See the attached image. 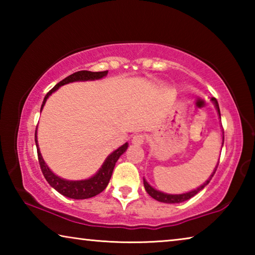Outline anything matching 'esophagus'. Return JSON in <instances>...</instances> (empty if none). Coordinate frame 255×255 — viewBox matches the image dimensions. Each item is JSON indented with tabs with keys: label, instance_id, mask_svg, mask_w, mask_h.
I'll use <instances>...</instances> for the list:
<instances>
[{
	"label": "esophagus",
	"instance_id": "esophagus-1",
	"mask_svg": "<svg viewBox=\"0 0 255 255\" xmlns=\"http://www.w3.org/2000/svg\"><path fill=\"white\" fill-rule=\"evenodd\" d=\"M144 140H145V135L144 133H136V135H133L132 137V144L135 145H141L144 144Z\"/></svg>",
	"mask_w": 255,
	"mask_h": 255
}]
</instances>
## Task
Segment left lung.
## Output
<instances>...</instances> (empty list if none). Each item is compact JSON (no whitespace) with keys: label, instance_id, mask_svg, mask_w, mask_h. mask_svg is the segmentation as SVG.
Segmentation results:
<instances>
[{"label":"left lung","instance_id":"left-lung-1","mask_svg":"<svg viewBox=\"0 0 255 255\" xmlns=\"http://www.w3.org/2000/svg\"><path fill=\"white\" fill-rule=\"evenodd\" d=\"M211 101L214 102V105L216 107V110H217L219 117H221V110H219V106H218L217 100H216L215 98H211ZM223 144H224V136H223ZM217 166H218V164H217ZM217 166L215 167L213 174L209 176V179L207 180L204 184H201L199 188L192 190V191H189V192H185V193H181V195H169V193H164V192L158 191V190L154 189L153 187H150L147 181H146L145 179H144V187H145V190H146V191H147L148 195L152 197V198H154L155 200L164 202V204H179V202H183L185 200H189L190 198H192L193 196H196L198 192L201 191V190L204 189L206 185L210 182L211 178H213L216 170H217Z\"/></svg>","mask_w":255,"mask_h":255}]
</instances>
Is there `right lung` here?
<instances>
[{"mask_svg": "<svg viewBox=\"0 0 255 255\" xmlns=\"http://www.w3.org/2000/svg\"><path fill=\"white\" fill-rule=\"evenodd\" d=\"M107 74H108V71H103V72L79 71L76 73H73V74L65 77L63 81H60L59 83L56 84L54 88L46 94L44 101H42L40 111L42 110V108H44L47 99H48L50 94L54 93L59 86L72 83V82H77V81L99 80V79H102V77H105ZM34 141H36V146H37L38 161H39L41 172L42 174H44L45 179L47 180V182H48L50 184V187H53L56 191H58L60 195L65 196L67 198H72V199H88V198H92L94 196L99 195L100 192H102L103 190L107 188V185L111 179L116 162L118 161V158L122 156V155L126 152V149L128 148V144L126 143L123 146H120L118 149H116L115 152H112L109 156L106 158V161L103 162L100 170H99L93 176H91V178L86 180H80V181H70V180L59 178V176L54 174L53 172L50 171L49 167L47 166V164L45 163L44 158H42L40 154L39 147H38L37 129H36V133H34Z\"/></svg>", "mask_w": 255, "mask_h": 255, "instance_id": "add662e5", "label": "right lung"}]
</instances>
